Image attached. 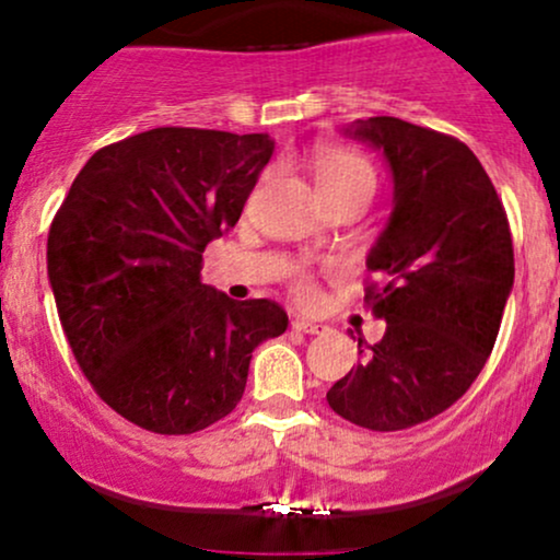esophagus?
I'll use <instances>...</instances> for the list:
<instances>
[{"label": "esophagus", "mask_w": 560, "mask_h": 560, "mask_svg": "<svg viewBox=\"0 0 560 560\" xmlns=\"http://www.w3.org/2000/svg\"><path fill=\"white\" fill-rule=\"evenodd\" d=\"M292 329L302 331V334H324L326 326L316 324V320H305V318H294L292 320Z\"/></svg>", "instance_id": "34e87169"}]
</instances>
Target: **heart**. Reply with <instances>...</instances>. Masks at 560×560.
Instances as JSON below:
<instances>
[{
	"label": "heart",
	"instance_id": "heart-1",
	"mask_svg": "<svg viewBox=\"0 0 560 560\" xmlns=\"http://www.w3.org/2000/svg\"><path fill=\"white\" fill-rule=\"evenodd\" d=\"M311 171L316 178L320 197H334L339 191L355 189V186H374L376 173L361 152L342 144H318L313 150ZM292 294L300 302H311L316 298V281L311 273H298L292 281Z\"/></svg>",
	"mask_w": 560,
	"mask_h": 560
}]
</instances>
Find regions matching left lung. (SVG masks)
Wrapping results in <instances>:
<instances>
[{"mask_svg":"<svg viewBox=\"0 0 560 560\" xmlns=\"http://www.w3.org/2000/svg\"><path fill=\"white\" fill-rule=\"evenodd\" d=\"M347 133L378 147L395 182V210L365 262L382 279L365 284V305L387 331L326 400L355 427L400 432L460 400L485 369L513 287L511 226L460 139L389 115Z\"/></svg>","mask_w":560,"mask_h":560,"instance_id":"left-lung-1","label":"left lung"}]
</instances>
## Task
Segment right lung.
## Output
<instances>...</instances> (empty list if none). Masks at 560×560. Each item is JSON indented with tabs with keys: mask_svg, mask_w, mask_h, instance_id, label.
Wrapping results in <instances>:
<instances>
[{
	"mask_svg": "<svg viewBox=\"0 0 560 560\" xmlns=\"http://www.w3.org/2000/svg\"><path fill=\"white\" fill-rule=\"evenodd\" d=\"M271 155L266 133L152 128L96 150L55 213L47 271L75 363L147 432L229 416L255 347L287 331L279 302H236L199 279Z\"/></svg>",
	"mask_w": 560,
	"mask_h": 560,
	"instance_id": "add662e5",
	"label": "right lung"
}]
</instances>
